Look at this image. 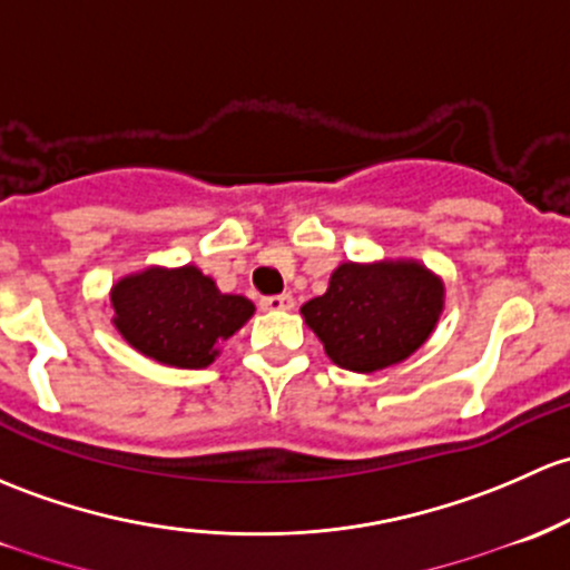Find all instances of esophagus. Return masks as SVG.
<instances>
[{
    "label": "esophagus",
    "mask_w": 570,
    "mask_h": 570,
    "mask_svg": "<svg viewBox=\"0 0 570 570\" xmlns=\"http://www.w3.org/2000/svg\"><path fill=\"white\" fill-rule=\"evenodd\" d=\"M259 305L265 311H292V308H295V297H292V295H269V297H262Z\"/></svg>",
    "instance_id": "esophagus-1"
}]
</instances>
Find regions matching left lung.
Returning <instances> with one entry per match:
<instances>
[{
	"label": "left lung",
	"instance_id": "obj_1",
	"mask_svg": "<svg viewBox=\"0 0 570 570\" xmlns=\"http://www.w3.org/2000/svg\"><path fill=\"white\" fill-rule=\"evenodd\" d=\"M445 308V284L417 259L341 262L325 295L301 308L335 365L357 374L415 355Z\"/></svg>",
	"mask_w": 570,
	"mask_h": 570
}]
</instances>
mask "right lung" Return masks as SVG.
I'll return each mask as SVG.
<instances>
[{"label": "right lung", "instance_id": "1", "mask_svg": "<svg viewBox=\"0 0 570 570\" xmlns=\"http://www.w3.org/2000/svg\"><path fill=\"white\" fill-rule=\"evenodd\" d=\"M117 333L149 361L171 368H207L220 346L254 316V303L226 295L196 265H149L111 286Z\"/></svg>", "mask_w": 570, "mask_h": 570}]
</instances>
